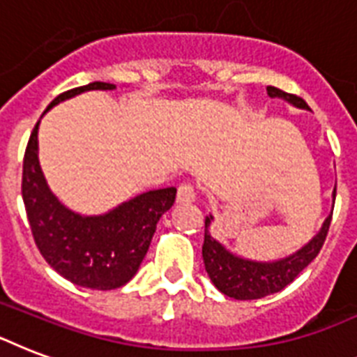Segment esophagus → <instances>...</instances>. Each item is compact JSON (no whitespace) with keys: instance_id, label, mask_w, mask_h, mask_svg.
Returning a JSON list of instances; mask_svg holds the SVG:
<instances>
[{"instance_id":"esophagus-1","label":"esophagus","mask_w":357,"mask_h":357,"mask_svg":"<svg viewBox=\"0 0 357 357\" xmlns=\"http://www.w3.org/2000/svg\"><path fill=\"white\" fill-rule=\"evenodd\" d=\"M196 198V187L190 181H183L178 187V202H192Z\"/></svg>"}]
</instances>
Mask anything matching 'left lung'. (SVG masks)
I'll return each mask as SVG.
<instances>
[{
  "mask_svg": "<svg viewBox=\"0 0 357 357\" xmlns=\"http://www.w3.org/2000/svg\"><path fill=\"white\" fill-rule=\"evenodd\" d=\"M266 94L271 98H283L296 107L307 109V103L302 98L280 91L276 86H266ZM333 198H335V190H333ZM330 222H332V215L326 218L319 235L296 254L289 255L282 261H274V263H255V261L241 259L237 255L229 254L222 244L217 243L207 231L211 217H206L202 255H204L207 274L220 293L235 300H255L280 293L319 255L322 244L326 241Z\"/></svg>",
  "mask_w": 357,
  "mask_h": 357,
  "instance_id": "left-lung-1",
  "label": "left lung"
}]
</instances>
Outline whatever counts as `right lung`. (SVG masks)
<instances>
[{
    "instance_id": "right-lung-1",
    "label": "right lung",
    "mask_w": 357,
    "mask_h": 357,
    "mask_svg": "<svg viewBox=\"0 0 357 357\" xmlns=\"http://www.w3.org/2000/svg\"><path fill=\"white\" fill-rule=\"evenodd\" d=\"M113 89L114 85L94 81L59 94L47 109L85 91ZM36 135L38 122L25 148L22 174V196L36 248L47 265L79 287H122L137 274L159 218L176 202V187L142 192L102 217H81L59 204L47 189L38 165Z\"/></svg>"
}]
</instances>
